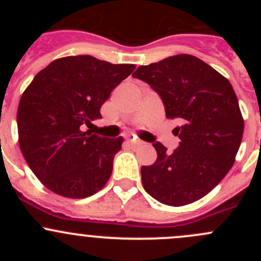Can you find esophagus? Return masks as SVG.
<instances>
[{
	"instance_id": "34e87169",
	"label": "esophagus",
	"mask_w": 261,
	"mask_h": 261,
	"mask_svg": "<svg viewBox=\"0 0 261 261\" xmlns=\"http://www.w3.org/2000/svg\"><path fill=\"white\" fill-rule=\"evenodd\" d=\"M127 144H130V145H133V146H138V145H141V144H143V141L130 138V139H127Z\"/></svg>"
}]
</instances>
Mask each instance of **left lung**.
<instances>
[{"label": "left lung", "mask_w": 261, "mask_h": 261, "mask_svg": "<svg viewBox=\"0 0 261 261\" xmlns=\"http://www.w3.org/2000/svg\"><path fill=\"white\" fill-rule=\"evenodd\" d=\"M162 98L179 146L168 152L155 143L158 158L141 167L144 189L160 203L186 206L198 201L225 178L243 140L244 118L227 78L189 54L141 65L133 74Z\"/></svg>", "instance_id": "obj_1"}]
</instances>
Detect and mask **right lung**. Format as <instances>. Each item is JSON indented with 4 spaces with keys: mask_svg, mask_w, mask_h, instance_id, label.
<instances>
[{
    "mask_svg": "<svg viewBox=\"0 0 261 261\" xmlns=\"http://www.w3.org/2000/svg\"><path fill=\"white\" fill-rule=\"evenodd\" d=\"M135 69L91 55L65 57L38 73L17 110L18 144L38 179L67 198H86L105 187L123 139L82 131L102 118L112 89Z\"/></svg>",
    "mask_w": 261,
    "mask_h": 261,
    "instance_id": "obj_1",
    "label": "right lung"
}]
</instances>
